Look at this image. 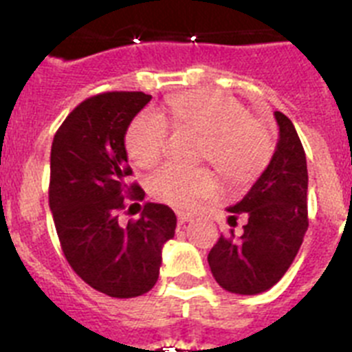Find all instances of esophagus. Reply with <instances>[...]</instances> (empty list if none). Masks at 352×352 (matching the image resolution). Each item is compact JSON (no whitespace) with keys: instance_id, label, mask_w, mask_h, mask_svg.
<instances>
[{"instance_id":"1","label":"esophagus","mask_w":352,"mask_h":352,"mask_svg":"<svg viewBox=\"0 0 352 352\" xmlns=\"http://www.w3.org/2000/svg\"><path fill=\"white\" fill-rule=\"evenodd\" d=\"M188 220H192V214L190 213H185V211H178V222L182 223H186Z\"/></svg>"}]
</instances>
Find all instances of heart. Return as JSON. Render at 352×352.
Returning a JSON list of instances; mask_svg holds the SVG:
<instances>
[{"mask_svg": "<svg viewBox=\"0 0 352 352\" xmlns=\"http://www.w3.org/2000/svg\"><path fill=\"white\" fill-rule=\"evenodd\" d=\"M169 121L201 138L199 158L208 160L229 182L256 178L272 157V135L263 121L248 116L241 102L210 89L174 95ZM169 138L164 116L142 113L130 123L125 148L138 166L151 167L162 158ZM149 192L162 203L188 208L214 190L217 182L206 169L186 170L166 166L151 174Z\"/></svg>", "mask_w": 352, "mask_h": 352, "instance_id": "1", "label": "heart"}]
</instances>
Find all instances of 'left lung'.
<instances>
[{
    "label": "left lung",
    "instance_id": "1",
    "mask_svg": "<svg viewBox=\"0 0 352 352\" xmlns=\"http://www.w3.org/2000/svg\"><path fill=\"white\" fill-rule=\"evenodd\" d=\"M278 142L270 166L231 211L247 217L243 234L220 236L208 254L214 280L236 294H259L280 280L303 243L309 227L307 158L298 132L285 114L275 111Z\"/></svg>",
    "mask_w": 352,
    "mask_h": 352
}]
</instances>
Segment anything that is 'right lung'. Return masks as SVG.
<instances>
[{
	"label": "right lung",
	"instance_id": "obj_1",
	"mask_svg": "<svg viewBox=\"0 0 352 352\" xmlns=\"http://www.w3.org/2000/svg\"><path fill=\"white\" fill-rule=\"evenodd\" d=\"M151 100L142 91H107L80 102L61 123L51 148L49 206L61 250L88 285L111 298L141 296L158 280L164 243L176 214L146 203L138 220L120 223L129 201L144 190L129 183L125 133Z\"/></svg>",
	"mask_w": 352,
	"mask_h": 352
}]
</instances>
